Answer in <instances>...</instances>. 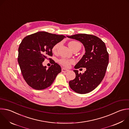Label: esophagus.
Segmentation results:
<instances>
[{
  "mask_svg": "<svg viewBox=\"0 0 129 129\" xmlns=\"http://www.w3.org/2000/svg\"><path fill=\"white\" fill-rule=\"evenodd\" d=\"M68 71H69L68 69H66L65 68H62V72H67Z\"/></svg>",
  "mask_w": 129,
  "mask_h": 129,
  "instance_id": "esophagus-1",
  "label": "esophagus"
}]
</instances>
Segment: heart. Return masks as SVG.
<instances>
[{
  "instance_id": "b5f03b06",
  "label": "heart",
  "mask_w": 129,
  "mask_h": 129,
  "mask_svg": "<svg viewBox=\"0 0 129 129\" xmlns=\"http://www.w3.org/2000/svg\"><path fill=\"white\" fill-rule=\"evenodd\" d=\"M69 47V48L73 50L74 48H75L76 47H77V46H78L79 45H81L79 42L75 41H71L70 42H69L68 44ZM60 46V43H57V44H56L52 48V52L54 53H57L59 47ZM59 62L60 64H61L62 65L66 67H68L70 66V65L71 64H73L75 62L74 60H71V59H65V58H62L61 59H60L59 60Z\"/></svg>"
}]
</instances>
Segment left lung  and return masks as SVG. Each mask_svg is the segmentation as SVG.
Returning a JSON list of instances; mask_svg holds the SVG:
<instances>
[{
    "label": "left lung",
    "mask_w": 129,
    "mask_h": 129,
    "mask_svg": "<svg viewBox=\"0 0 129 129\" xmlns=\"http://www.w3.org/2000/svg\"><path fill=\"white\" fill-rule=\"evenodd\" d=\"M80 41L85 48V55L74 66L75 69L85 68L82 74L74 70L76 77L69 82L75 92L87 94L94 90L103 80L109 62V54L105 43L99 37L91 34H77L67 36Z\"/></svg>",
    "instance_id": "1"
}]
</instances>
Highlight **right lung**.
<instances>
[{
    "label": "right lung",
    "instance_id": "right-lung-1",
    "mask_svg": "<svg viewBox=\"0 0 129 129\" xmlns=\"http://www.w3.org/2000/svg\"><path fill=\"white\" fill-rule=\"evenodd\" d=\"M64 37L63 35L40 31L22 40L18 49V61L24 79L32 88L40 90L48 88L61 72V66L53 60L48 69L42 65V62L53 56V47Z\"/></svg>",
    "mask_w": 129,
    "mask_h": 129
}]
</instances>
